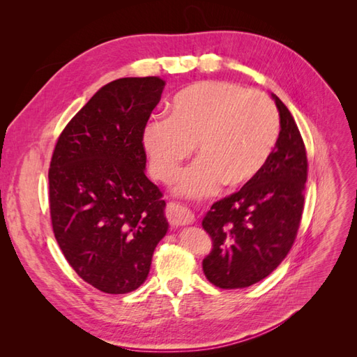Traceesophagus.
Instances as JSON below:
<instances>
[{"instance_id": "obj_1", "label": "esophagus", "mask_w": 357, "mask_h": 357, "mask_svg": "<svg viewBox=\"0 0 357 357\" xmlns=\"http://www.w3.org/2000/svg\"><path fill=\"white\" fill-rule=\"evenodd\" d=\"M165 215H167L169 225H172V226H183V225H189V223L195 222L193 214L177 202H169L167 205Z\"/></svg>"}]
</instances>
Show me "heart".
<instances>
[{
    "label": "heart",
    "mask_w": 357,
    "mask_h": 357,
    "mask_svg": "<svg viewBox=\"0 0 357 357\" xmlns=\"http://www.w3.org/2000/svg\"><path fill=\"white\" fill-rule=\"evenodd\" d=\"M280 132L274 102L228 82H198L180 91L168 119L146 125L143 144L153 174L169 181L197 149L201 159L183 176L178 192L202 198L223 185L241 188L264 169Z\"/></svg>",
    "instance_id": "b5f03b06"
}]
</instances>
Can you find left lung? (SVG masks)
Segmentation results:
<instances>
[{"instance_id": "obj_1", "label": "left lung", "mask_w": 357, "mask_h": 357, "mask_svg": "<svg viewBox=\"0 0 357 357\" xmlns=\"http://www.w3.org/2000/svg\"><path fill=\"white\" fill-rule=\"evenodd\" d=\"M280 134L264 169L211 205L202 228L213 241L202 269L220 289L248 287L271 274L295 243L304 211L308 160L294 116L278 96Z\"/></svg>"}]
</instances>
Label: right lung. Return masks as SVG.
Segmentation results:
<instances>
[{
  "label": "right lung",
  "instance_id": "add662e5",
  "mask_svg": "<svg viewBox=\"0 0 357 357\" xmlns=\"http://www.w3.org/2000/svg\"><path fill=\"white\" fill-rule=\"evenodd\" d=\"M165 82L107 83L61 132L49 168L53 234L86 283L104 294L138 289L168 229L162 192L146 174L143 132Z\"/></svg>",
  "mask_w": 357,
  "mask_h": 357
}]
</instances>
